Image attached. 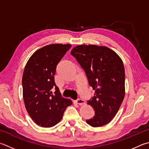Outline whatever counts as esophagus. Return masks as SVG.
Here are the masks:
<instances>
[{"instance_id": "34e87169", "label": "esophagus", "mask_w": 149, "mask_h": 149, "mask_svg": "<svg viewBox=\"0 0 149 149\" xmlns=\"http://www.w3.org/2000/svg\"><path fill=\"white\" fill-rule=\"evenodd\" d=\"M76 103H77V104H79V105H82L85 104V102L83 100L80 99V98L77 100H76Z\"/></svg>"}]
</instances>
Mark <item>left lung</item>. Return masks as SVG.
I'll use <instances>...</instances> for the list:
<instances>
[{
  "label": "left lung",
  "mask_w": 149,
  "mask_h": 149,
  "mask_svg": "<svg viewBox=\"0 0 149 149\" xmlns=\"http://www.w3.org/2000/svg\"><path fill=\"white\" fill-rule=\"evenodd\" d=\"M71 55L85 70L89 85L95 91L87 104L95 111L86 120L93 127L109 123L117 114L125 96V70L120 57L105 46L79 45Z\"/></svg>",
  "instance_id": "left-lung-1"
}]
</instances>
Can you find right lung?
Listing matches in <instances>:
<instances>
[{"label":"right lung","instance_id":"add662e5","mask_svg":"<svg viewBox=\"0 0 149 149\" xmlns=\"http://www.w3.org/2000/svg\"><path fill=\"white\" fill-rule=\"evenodd\" d=\"M71 46L46 45L35 51L26 64L22 77L23 100L30 117L40 126L56 125L66 107L72 104L61 96L54 79L56 65Z\"/></svg>","mask_w":149,"mask_h":149}]
</instances>
